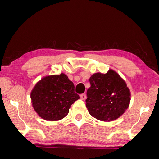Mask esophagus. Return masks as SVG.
<instances>
[{
    "label": "esophagus",
    "mask_w": 159,
    "mask_h": 159,
    "mask_svg": "<svg viewBox=\"0 0 159 159\" xmlns=\"http://www.w3.org/2000/svg\"><path fill=\"white\" fill-rule=\"evenodd\" d=\"M80 98H81L82 100H85L86 99V94H85V93H82V94L80 95Z\"/></svg>",
    "instance_id": "esophagus-1"
}]
</instances>
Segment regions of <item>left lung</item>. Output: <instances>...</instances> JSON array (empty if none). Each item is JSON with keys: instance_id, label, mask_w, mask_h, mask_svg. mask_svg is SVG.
Segmentation results:
<instances>
[{"instance_id": "8db88e82", "label": "left lung", "mask_w": 159, "mask_h": 159, "mask_svg": "<svg viewBox=\"0 0 159 159\" xmlns=\"http://www.w3.org/2000/svg\"><path fill=\"white\" fill-rule=\"evenodd\" d=\"M86 107L91 116L101 121L119 118L129 106L130 93L126 82L111 69L106 74L95 73L90 78Z\"/></svg>"}]
</instances>
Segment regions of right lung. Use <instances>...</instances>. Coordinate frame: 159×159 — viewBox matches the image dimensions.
Wrapping results in <instances>:
<instances>
[{
	"label": "right lung",
	"mask_w": 159,
	"mask_h": 159,
	"mask_svg": "<svg viewBox=\"0 0 159 159\" xmlns=\"http://www.w3.org/2000/svg\"><path fill=\"white\" fill-rule=\"evenodd\" d=\"M79 98L74 83L63 73L43 78L31 93L34 111L48 121L64 118L68 114L71 104Z\"/></svg>",
	"instance_id": "obj_1"
}]
</instances>
